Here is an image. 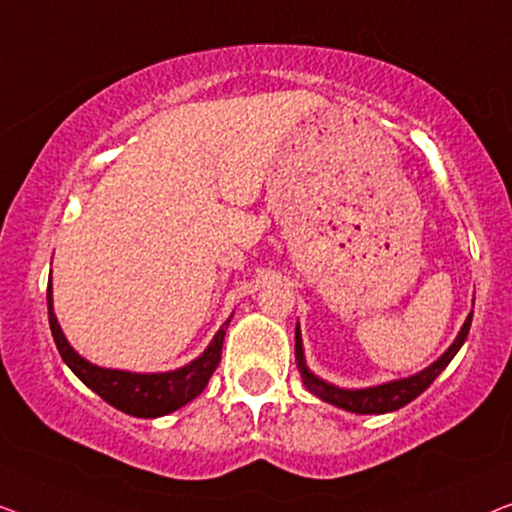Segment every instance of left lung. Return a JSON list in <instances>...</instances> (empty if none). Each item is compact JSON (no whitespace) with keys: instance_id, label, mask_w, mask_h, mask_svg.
I'll return each instance as SVG.
<instances>
[{"instance_id":"left-lung-1","label":"left lung","mask_w":512,"mask_h":512,"mask_svg":"<svg viewBox=\"0 0 512 512\" xmlns=\"http://www.w3.org/2000/svg\"><path fill=\"white\" fill-rule=\"evenodd\" d=\"M471 320H473V311L466 315L462 329L448 350L443 352L436 362H431L427 369L413 373L408 378H397L390 380V383L383 385H373V387H338L334 383H327L320 376L308 369L306 357H304V341H301V329L297 322V329H294V357H297V366L301 373V380L308 387V392H313L315 397L331 403V406L348 410V413H357V415H383V413H392V410H399L410 403L413 399L420 397V394L427 390V387L434 383L445 366L452 362V357L457 355L459 348H462L466 336H469L471 329Z\"/></svg>"}]
</instances>
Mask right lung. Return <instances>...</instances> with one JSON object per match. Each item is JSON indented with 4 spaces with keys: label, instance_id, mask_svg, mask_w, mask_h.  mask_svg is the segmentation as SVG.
I'll list each match as a JSON object with an SVG mask.
<instances>
[{
    "label": "right lung",
    "instance_id": "add662e5",
    "mask_svg": "<svg viewBox=\"0 0 512 512\" xmlns=\"http://www.w3.org/2000/svg\"><path fill=\"white\" fill-rule=\"evenodd\" d=\"M46 299L50 331H53L55 345L57 350H60L64 364L76 373L78 380H83V383L88 385L92 392L99 394L106 403H111L113 408L134 417H162L183 408L185 403H190L192 399H197L199 394L204 392L208 380H211L213 371L218 369L222 341H225L227 325L232 322V315H229L225 325L215 331L208 348L185 366H178L174 371L136 373L122 369H106V366H97L78 355V352L71 348L60 322L55 318L53 278L48 280Z\"/></svg>",
    "mask_w": 512,
    "mask_h": 512
}]
</instances>
